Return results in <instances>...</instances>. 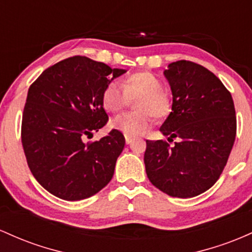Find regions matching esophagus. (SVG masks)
Segmentation results:
<instances>
[{"instance_id":"34e87169","label":"esophagus","mask_w":252,"mask_h":252,"mask_svg":"<svg viewBox=\"0 0 252 252\" xmlns=\"http://www.w3.org/2000/svg\"><path fill=\"white\" fill-rule=\"evenodd\" d=\"M125 140H126V144H131L132 141L134 140V138H132V137H127V135H126V137H125Z\"/></svg>"}]
</instances>
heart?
<instances>
[{
  "mask_svg": "<svg viewBox=\"0 0 252 252\" xmlns=\"http://www.w3.org/2000/svg\"><path fill=\"white\" fill-rule=\"evenodd\" d=\"M135 101L138 112L124 113L113 119L111 127L127 137H137L151 125V118L163 119L170 112V98L163 92V83L158 76L149 71L127 75L123 84L111 82L103 89L102 106L107 112L118 113L129 101Z\"/></svg>",
  "mask_w": 252,
  "mask_h": 252,
  "instance_id": "obj_1",
  "label": "heart"
}]
</instances>
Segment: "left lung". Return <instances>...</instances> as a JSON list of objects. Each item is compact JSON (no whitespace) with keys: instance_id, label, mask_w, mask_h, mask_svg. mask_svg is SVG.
<instances>
[{"instance_id":"left-lung-1","label":"left lung","mask_w":252,"mask_h":252,"mask_svg":"<svg viewBox=\"0 0 252 252\" xmlns=\"http://www.w3.org/2000/svg\"><path fill=\"white\" fill-rule=\"evenodd\" d=\"M164 76L172 106L159 131L180 141L146 140V175L163 193L193 197L208 190L227 163L237 131L233 100L213 72L193 62H174Z\"/></svg>"}]
</instances>
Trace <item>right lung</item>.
<instances>
[{
    "label": "right lung",
    "mask_w": 252,
    "mask_h": 252,
    "mask_svg": "<svg viewBox=\"0 0 252 252\" xmlns=\"http://www.w3.org/2000/svg\"><path fill=\"white\" fill-rule=\"evenodd\" d=\"M126 70L75 56L52 65L30 87L22 114L21 141L31 172L59 199L77 201L106 187L125 146L121 132L86 144L108 115L103 89Z\"/></svg>",
    "instance_id": "right-lung-1"
}]
</instances>
